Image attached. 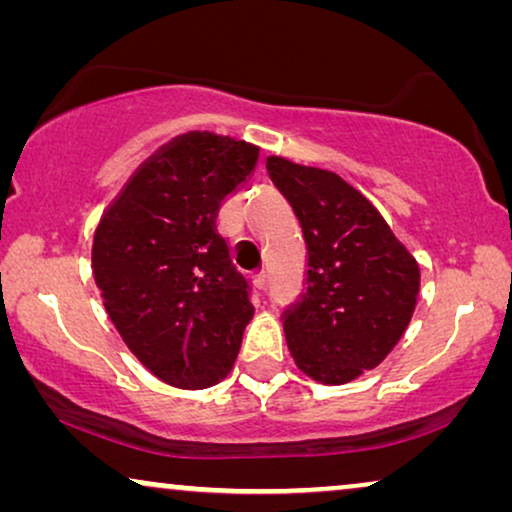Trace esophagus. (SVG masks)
Instances as JSON below:
<instances>
[{"label":"esophagus","instance_id":"esophagus-1","mask_svg":"<svg viewBox=\"0 0 512 512\" xmlns=\"http://www.w3.org/2000/svg\"><path fill=\"white\" fill-rule=\"evenodd\" d=\"M254 284L258 286V291H265L268 289V272L265 270H258L254 275Z\"/></svg>","mask_w":512,"mask_h":512}]
</instances>
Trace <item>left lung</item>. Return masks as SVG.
I'll return each mask as SVG.
<instances>
[{
    "label": "left lung",
    "instance_id": "8db88e82",
    "mask_svg": "<svg viewBox=\"0 0 512 512\" xmlns=\"http://www.w3.org/2000/svg\"><path fill=\"white\" fill-rule=\"evenodd\" d=\"M272 184L305 240L303 291L282 312L296 366L345 384L380 366L410 324L419 265L382 214L340 174L270 156Z\"/></svg>",
    "mask_w": 512,
    "mask_h": 512
}]
</instances>
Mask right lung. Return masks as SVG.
Listing matches in <instances>:
<instances>
[{
    "mask_svg": "<svg viewBox=\"0 0 512 512\" xmlns=\"http://www.w3.org/2000/svg\"><path fill=\"white\" fill-rule=\"evenodd\" d=\"M256 158L258 146L186 132L139 165L97 223L93 272L107 314L130 352L172 387L223 380L254 314L219 207Z\"/></svg>",
    "mask_w": 512,
    "mask_h": 512,
    "instance_id": "1",
    "label": "right lung"
}]
</instances>
